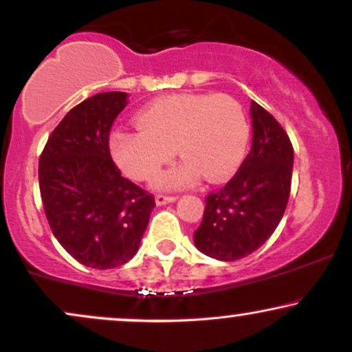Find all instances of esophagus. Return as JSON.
I'll list each match as a JSON object with an SVG mask.
<instances>
[{
    "instance_id": "34e87169",
    "label": "esophagus",
    "mask_w": 352,
    "mask_h": 352,
    "mask_svg": "<svg viewBox=\"0 0 352 352\" xmlns=\"http://www.w3.org/2000/svg\"><path fill=\"white\" fill-rule=\"evenodd\" d=\"M177 200V197H170V195H157L155 197V205L157 206H164L167 203H173Z\"/></svg>"
}]
</instances>
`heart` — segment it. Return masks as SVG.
Masks as SVG:
<instances>
[{"label":"heart","mask_w":352,"mask_h":352,"mask_svg":"<svg viewBox=\"0 0 352 352\" xmlns=\"http://www.w3.org/2000/svg\"><path fill=\"white\" fill-rule=\"evenodd\" d=\"M135 121L138 131L118 129L109 138L111 157L126 177L149 180L175 151L184 157L155 177V188L187 187L200 175L208 182L226 179L243 162L251 135L243 107L226 95L167 96L141 109Z\"/></svg>","instance_id":"heart-1"}]
</instances>
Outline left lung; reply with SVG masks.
Returning <instances> with one entry per match:
<instances>
[{
  "label": "left lung",
  "mask_w": 352,
  "mask_h": 352,
  "mask_svg": "<svg viewBox=\"0 0 352 352\" xmlns=\"http://www.w3.org/2000/svg\"><path fill=\"white\" fill-rule=\"evenodd\" d=\"M252 146L236 175L205 198L197 249L218 261H238L267 241L290 197L294 147L272 114L251 103Z\"/></svg>",
  "instance_id": "1"
}]
</instances>
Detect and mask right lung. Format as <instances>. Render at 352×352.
<instances>
[{"label":"right lung","mask_w":352,"mask_h":352,"mask_svg":"<svg viewBox=\"0 0 352 352\" xmlns=\"http://www.w3.org/2000/svg\"><path fill=\"white\" fill-rule=\"evenodd\" d=\"M128 93H98L72 108L39 159V188L54 236L80 264L114 269L133 259L154 197L121 175L109 131Z\"/></svg>","instance_id":"right-lung-1"}]
</instances>
